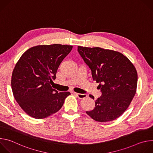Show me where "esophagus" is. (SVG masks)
<instances>
[{"label":"esophagus","instance_id":"34e87169","mask_svg":"<svg viewBox=\"0 0 153 153\" xmlns=\"http://www.w3.org/2000/svg\"><path fill=\"white\" fill-rule=\"evenodd\" d=\"M74 94L79 99H80L86 98V97H87V94H80V93H74Z\"/></svg>","mask_w":153,"mask_h":153}]
</instances>
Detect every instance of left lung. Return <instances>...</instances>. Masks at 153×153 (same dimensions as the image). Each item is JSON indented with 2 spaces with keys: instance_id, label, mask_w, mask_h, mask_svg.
<instances>
[{
  "instance_id": "obj_1",
  "label": "left lung",
  "mask_w": 153,
  "mask_h": 153,
  "mask_svg": "<svg viewBox=\"0 0 153 153\" xmlns=\"http://www.w3.org/2000/svg\"><path fill=\"white\" fill-rule=\"evenodd\" d=\"M77 50L91 70L92 77L100 89L102 96L95 108L86 114L100 122L114 120L120 117L134 97L137 73L133 63L120 52L100 47L78 46ZM91 98L94 96L90 95Z\"/></svg>"
}]
</instances>
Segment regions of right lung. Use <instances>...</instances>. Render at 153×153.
Returning a JSON list of instances; mask_svg holds the SVG:
<instances>
[{"label":"right lung","mask_w":153,"mask_h":153,"mask_svg":"<svg viewBox=\"0 0 153 153\" xmlns=\"http://www.w3.org/2000/svg\"><path fill=\"white\" fill-rule=\"evenodd\" d=\"M72 45H39L27 50L16 63L11 76L13 96L21 108L34 119L57 112L69 92L59 93L51 84Z\"/></svg>","instance_id":"add662e5"}]
</instances>
